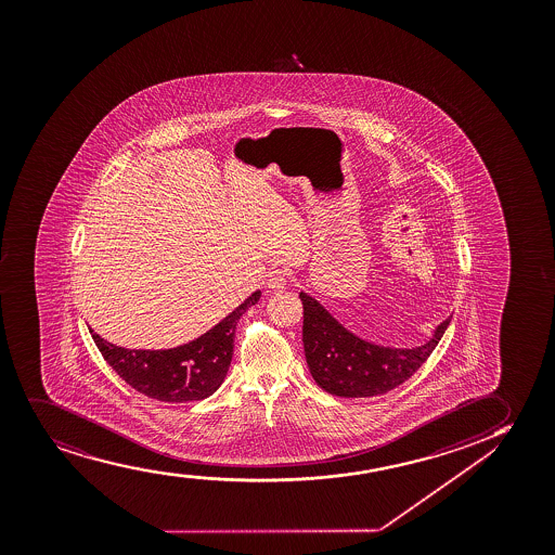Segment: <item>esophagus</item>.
Instances as JSON below:
<instances>
[{"mask_svg":"<svg viewBox=\"0 0 555 555\" xmlns=\"http://www.w3.org/2000/svg\"><path fill=\"white\" fill-rule=\"evenodd\" d=\"M266 284H268L271 292H281V289L287 286L286 271H284V269H273V271L268 274V282H266Z\"/></svg>","mask_w":555,"mask_h":555,"instance_id":"esophagus-1","label":"esophagus"}]
</instances>
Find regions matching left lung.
Wrapping results in <instances>:
<instances>
[{
	"label": "left lung",
	"instance_id": "left-lung-1",
	"mask_svg": "<svg viewBox=\"0 0 555 555\" xmlns=\"http://www.w3.org/2000/svg\"><path fill=\"white\" fill-rule=\"evenodd\" d=\"M302 344L315 384L335 397L385 395L410 379L436 349L451 318L417 348H385L349 333L310 295L301 292Z\"/></svg>",
	"mask_w": 555,
	"mask_h": 555
}]
</instances>
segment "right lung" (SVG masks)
<instances>
[{"instance_id": "obj_1", "label": "right lung", "mask_w": 555, "mask_h": 555, "mask_svg": "<svg viewBox=\"0 0 555 555\" xmlns=\"http://www.w3.org/2000/svg\"><path fill=\"white\" fill-rule=\"evenodd\" d=\"M260 295L261 292H254L206 335L178 348H119L103 340L91 328L90 333L104 361L138 392L160 402L204 400L224 382L232 363L235 325L241 315L258 302Z\"/></svg>"}]
</instances>
